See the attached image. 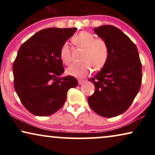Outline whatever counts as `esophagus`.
<instances>
[{
	"label": "esophagus",
	"mask_w": 155,
	"mask_h": 155,
	"mask_svg": "<svg viewBox=\"0 0 155 155\" xmlns=\"http://www.w3.org/2000/svg\"><path fill=\"white\" fill-rule=\"evenodd\" d=\"M84 82H85V80H78V83H79L80 84H82V83H83Z\"/></svg>",
	"instance_id": "esophagus-1"
}]
</instances>
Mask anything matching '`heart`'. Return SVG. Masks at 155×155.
Here are the masks:
<instances>
[{"instance_id":"1","label":"heart","mask_w":155,"mask_h":155,"mask_svg":"<svg viewBox=\"0 0 155 155\" xmlns=\"http://www.w3.org/2000/svg\"><path fill=\"white\" fill-rule=\"evenodd\" d=\"M73 43L84 50L82 57L83 62L74 63L66 69L68 75L75 78H84L92 71V68L99 71L107 63L109 56V49L107 42L88 31H83L73 38ZM60 58L65 64L71 61V51L67 43H64L60 49Z\"/></svg>"}]
</instances>
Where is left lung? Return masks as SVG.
Masks as SVG:
<instances>
[{
    "mask_svg": "<svg viewBox=\"0 0 155 155\" xmlns=\"http://www.w3.org/2000/svg\"><path fill=\"white\" fill-rule=\"evenodd\" d=\"M95 33L108 44L109 56L104 67L90 78L95 87L87 101L99 116L114 117L130 107L142 82V64L135 44L117 27L102 25Z\"/></svg>",
    "mask_w": 155,
    "mask_h": 155,
    "instance_id": "1",
    "label": "left lung"
}]
</instances>
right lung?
<instances>
[{"label":"right lung","mask_w":155,"mask_h":155,"mask_svg":"<svg viewBox=\"0 0 155 155\" xmlns=\"http://www.w3.org/2000/svg\"><path fill=\"white\" fill-rule=\"evenodd\" d=\"M77 28L44 29L19 48L12 70L14 87L21 102L35 116H47L61 109L67 92L78 86L73 76L59 78L63 72L61 46Z\"/></svg>","instance_id":"obj_1"}]
</instances>
